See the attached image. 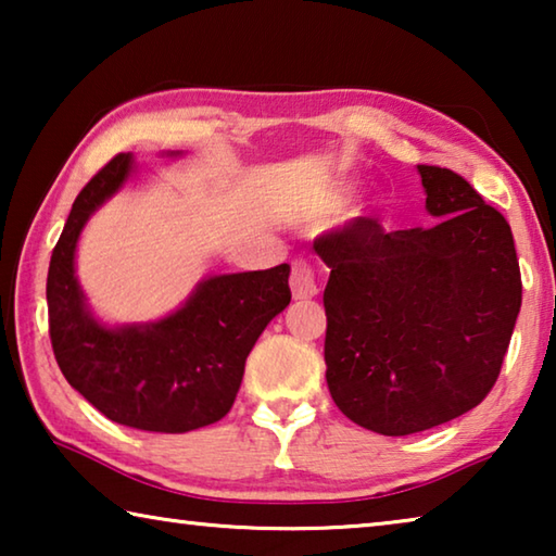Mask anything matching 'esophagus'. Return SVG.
I'll use <instances>...</instances> for the list:
<instances>
[{
	"instance_id": "esophagus-1",
	"label": "esophagus",
	"mask_w": 556,
	"mask_h": 556,
	"mask_svg": "<svg viewBox=\"0 0 556 556\" xmlns=\"http://www.w3.org/2000/svg\"><path fill=\"white\" fill-rule=\"evenodd\" d=\"M289 285H291V294H294V299H312V296L318 294V285H316L314 269L304 260L291 262Z\"/></svg>"
}]
</instances>
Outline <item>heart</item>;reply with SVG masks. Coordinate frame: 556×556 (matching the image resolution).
Wrapping results in <instances>:
<instances>
[{
  "instance_id": "obj_1",
  "label": "heart",
  "mask_w": 556,
  "mask_h": 556,
  "mask_svg": "<svg viewBox=\"0 0 556 556\" xmlns=\"http://www.w3.org/2000/svg\"><path fill=\"white\" fill-rule=\"evenodd\" d=\"M345 203H348V188H336V191L328 195V211L333 213L343 211Z\"/></svg>"
}]
</instances>
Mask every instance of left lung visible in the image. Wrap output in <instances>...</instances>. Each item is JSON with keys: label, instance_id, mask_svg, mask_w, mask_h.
Instances as JSON below:
<instances>
[{"label": "left lung", "instance_id": "8db88e82", "mask_svg": "<svg viewBox=\"0 0 556 556\" xmlns=\"http://www.w3.org/2000/svg\"><path fill=\"white\" fill-rule=\"evenodd\" d=\"M431 228L353 218L318 235L331 277L326 382L348 419L407 437L478 407L501 375L522 304L507 220L464 176L419 164Z\"/></svg>", "mask_w": 556, "mask_h": 556}]
</instances>
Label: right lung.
<instances>
[{"instance_id":"add662e5","label":"right lung","mask_w":556,"mask_h":556,"mask_svg":"<svg viewBox=\"0 0 556 556\" xmlns=\"http://www.w3.org/2000/svg\"><path fill=\"white\" fill-rule=\"evenodd\" d=\"M129 172L131 156L117 154L73 203L46 279L51 345L71 388L108 419L184 434L230 412L252 345L289 306V265L205 279L162 321L122 328L98 324L75 279V244L83 225Z\"/></svg>"}]
</instances>
